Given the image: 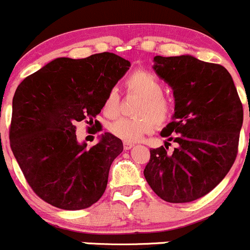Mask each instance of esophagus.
<instances>
[{"label":"esophagus","instance_id":"34e87169","mask_svg":"<svg viewBox=\"0 0 250 250\" xmlns=\"http://www.w3.org/2000/svg\"><path fill=\"white\" fill-rule=\"evenodd\" d=\"M133 146H135V145H133V143H131V142H124V149H126V150L131 149Z\"/></svg>","mask_w":250,"mask_h":250}]
</instances>
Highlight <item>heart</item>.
I'll list each match as a JSON object with an SVG mask.
<instances>
[{
	"label": "heart",
	"instance_id": "obj_1",
	"mask_svg": "<svg viewBox=\"0 0 250 250\" xmlns=\"http://www.w3.org/2000/svg\"><path fill=\"white\" fill-rule=\"evenodd\" d=\"M126 87L130 92L142 97L136 109V118H119L109 124L110 133L126 142H135L143 135L149 133L158 124L167 122L171 114V103L163 96L162 81L146 70H137L126 79ZM103 112L107 117H117L119 113V95L115 90L107 93L103 103Z\"/></svg>",
	"mask_w": 250,
	"mask_h": 250
}]
</instances>
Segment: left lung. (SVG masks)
Here are the masks:
<instances>
[{
    "label": "left lung",
    "mask_w": 250,
    "mask_h": 250,
    "mask_svg": "<svg viewBox=\"0 0 250 250\" xmlns=\"http://www.w3.org/2000/svg\"><path fill=\"white\" fill-rule=\"evenodd\" d=\"M153 69L171 86L174 122L160 135L176 142L174 152L150 149L146 180L169 203L202 198L222 181L236 160L243 105L232 76L220 64L194 57H154Z\"/></svg>",
    "instance_id": "left-lung-1"
}]
</instances>
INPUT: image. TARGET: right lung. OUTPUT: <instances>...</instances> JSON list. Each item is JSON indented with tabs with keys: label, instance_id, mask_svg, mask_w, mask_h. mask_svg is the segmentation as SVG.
I'll list each match as a JSON object with an SVG mask.
<instances>
[{
	"label": "right lung",
	"instance_id": "1",
	"mask_svg": "<svg viewBox=\"0 0 250 250\" xmlns=\"http://www.w3.org/2000/svg\"><path fill=\"white\" fill-rule=\"evenodd\" d=\"M130 65L109 52L83 59L62 57L17 87L9 128L12 152L33 191L51 206L86 209L104 193L110 165L124 149L122 140L104 132L87 148L76 140L75 124L85 119L92 124L107 93Z\"/></svg>",
	"mask_w": 250,
	"mask_h": 250
}]
</instances>
